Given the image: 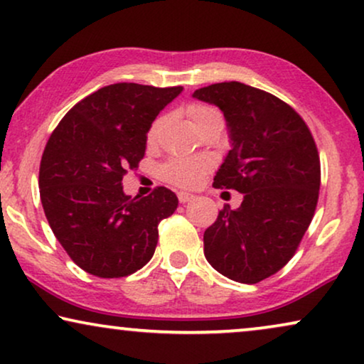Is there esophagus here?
<instances>
[{
    "mask_svg": "<svg viewBox=\"0 0 364 364\" xmlns=\"http://www.w3.org/2000/svg\"><path fill=\"white\" fill-rule=\"evenodd\" d=\"M193 198H195V196H193L191 193H186V191H179L178 193V200H179V203H181V205H185V203H190Z\"/></svg>",
    "mask_w": 364,
    "mask_h": 364,
    "instance_id": "esophagus-1",
    "label": "esophagus"
}]
</instances>
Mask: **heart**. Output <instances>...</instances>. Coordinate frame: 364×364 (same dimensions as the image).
<instances>
[{
    "label": "heart",
    "mask_w": 364,
    "mask_h": 364,
    "mask_svg": "<svg viewBox=\"0 0 364 364\" xmlns=\"http://www.w3.org/2000/svg\"><path fill=\"white\" fill-rule=\"evenodd\" d=\"M190 116L193 123L198 129L205 128V126L223 121L221 113L210 105H193L190 106ZM163 119L158 118L148 129V143H154L158 138L159 129H161ZM208 163L203 159H191V158H173L169 159L159 168V174L164 181L171 183L179 188H193L201 181L203 174L206 173Z\"/></svg>",
    "instance_id": "1"
}]
</instances>
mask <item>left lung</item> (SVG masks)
Segmentation results:
<instances>
[{
  "label": "left lung",
  "mask_w": 364,
  "mask_h": 364,
  "mask_svg": "<svg viewBox=\"0 0 364 364\" xmlns=\"http://www.w3.org/2000/svg\"><path fill=\"white\" fill-rule=\"evenodd\" d=\"M225 114L231 149L215 188L243 193L203 236L213 268L255 284L278 273L296 253L318 205L321 166L311 132L291 106L263 90L228 81L193 93Z\"/></svg>",
  "instance_id": "obj_1"
}]
</instances>
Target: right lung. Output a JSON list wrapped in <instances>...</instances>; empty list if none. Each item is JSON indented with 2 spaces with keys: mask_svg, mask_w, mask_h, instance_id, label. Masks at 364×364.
Returning <instances> with one entry per match:
<instances>
[{
  "mask_svg": "<svg viewBox=\"0 0 364 364\" xmlns=\"http://www.w3.org/2000/svg\"><path fill=\"white\" fill-rule=\"evenodd\" d=\"M181 86H105L76 103L48 139L40 164L46 220L70 258L86 273L123 278L153 258L158 225L178 208L171 190L149 196L123 191L138 168L146 133Z\"/></svg>",
  "mask_w": 364,
  "mask_h": 364,
  "instance_id": "add662e5",
  "label": "right lung"
}]
</instances>
